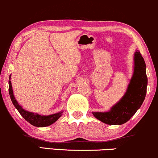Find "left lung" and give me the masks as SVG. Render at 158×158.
<instances>
[{"instance_id": "left-lung-1", "label": "left lung", "mask_w": 158, "mask_h": 158, "mask_svg": "<svg viewBox=\"0 0 158 158\" xmlns=\"http://www.w3.org/2000/svg\"><path fill=\"white\" fill-rule=\"evenodd\" d=\"M148 79L146 63L140 51L134 54V70L125 94L107 112H93L95 118L109 125H121L135 115L143 104L146 94Z\"/></svg>"}]
</instances>
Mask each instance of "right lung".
<instances>
[{
  "label": "right lung",
  "instance_id": "right-lung-1",
  "mask_svg": "<svg viewBox=\"0 0 158 158\" xmlns=\"http://www.w3.org/2000/svg\"><path fill=\"white\" fill-rule=\"evenodd\" d=\"M11 75L9 76V96H10L11 100H12L13 104L18 110V112L20 113V115H22L23 118L26 121H27L28 123H31V125L35 127H45L50 126V125L56 122L62 116V111L59 112V113L51 114V115H40L38 113H32V112H29L28 110L23 109L21 105H20V104H18V102H17V100L15 99V97L13 94V90H12V83H11Z\"/></svg>",
  "mask_w": 158,
  "mask_h": 158
}]
</instances>
